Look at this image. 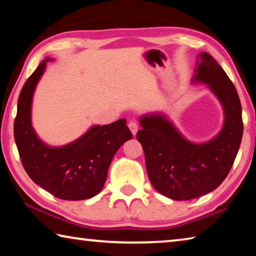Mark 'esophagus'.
Segmentation results:
<instances>
[{
  "label": "esophagus",
  "instance_id": "34e87169",
  "mask_svg": "<svg viewBox=\"0 0 256 256\" xmlns=\"http://www.w3.org/2000/svg\"><path fill=\"white\" fill-rule=\"evenodd\" d=\"M128 128H130V131L132 132L133 136H136V132H138V124H136V122H134V120H131V122L128 123Z\"/></svg>",
  "mask_w": 256,
  "mask_h": 256
}]
</instances>
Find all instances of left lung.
I'll return each instance as SVG.
<instances>
[{
  "label": "left lung",
  "mask_w": 256,
  "mask_h": 256,
  "mask_svg": "<svg viewBox=\"0 0 256 256\" xmlns=\"http://www.w3.org/2000/svg\"><path fill=\"white\" fill-rule=\"evenodd\" d=\"M194 81L209 84L224 110V128L214 140L192 144L162 115L142 118V130L136 133L151 184L162 196L177 201L196 198L218 188L232 170L242 136L237 90L206 52L200 54Z\"/></svg>",
  "instance_id": "obj_1"
}]
</instances>
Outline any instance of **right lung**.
Masks as SVG:
<instances>
[{
    "instance_id": "obj_1",
    "label": "right lung",
    "mask_w": 256,
    "mask_h": 256,
    "mask_svg": "<svg viewBox=\"0 0 256 256\" xmlns=\"http://www.w3.org/2000/svg\"><path fill=\"white\" fill-rule=\"evenodd\" d=\"M45 60L24 84L14 120V140L24 170L34 183L62 200H86L100 192L116 151L132 138L124 118L89 130L79 140L60 148L42 144L32 126L30 110L34 86Z\"/></svg>"
}]
</instances>
